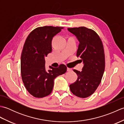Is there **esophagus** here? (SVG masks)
I'll list each match as a JSON object with an SVG mask.
<instances>
[{
	"mask_svg": "<svg viewBox=\"0 0 124 124\" xmlns=\"http://www.w3.org/2000/svg\"><path fill=\"white\" fill-rule=\"evenodd\" d=\"M72 69H70V68H67V71H71Z\"/></svg>",
	"mask_w": 124,
	"mask_h": 124,
	"instance_id": "34e87169",
	"label": "esophagus"
}]
</instances>
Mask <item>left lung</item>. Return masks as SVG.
I'll return each instance as SVG.
<instances>
[{"instance_id": "left-lung-1", "label": "left lung", "mask_w": 124, "mask_h": 124, "mask_svg": "<svg viewBox=\"0 0 124 124\" xmlns=\"http://www.w3.org/2000/svg\"><path fill=\"white\" fill-rule=\"evenodd\" d=\"M79 41L77 56L84 66L81 71L74 69L78 78L70 85L71 92L79 97L93 94L101 81L105 69V56L102 42L93 30L84 27L68 28Z\"/></svg>"}]
</instances>
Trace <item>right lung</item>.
<instances>
[{
  "mask_svg": "<svg viewBox=\"0 0 124 124\" xmlns=\"http://www.w3.org/2000/svg\"><path fill=\"white\" fill-rule=\"evenodd\" d=\"M63 27L44 26L31 31L26 39L21 57L22 79L27 90L37 98L52 93L54 80L67 71L64 64L47 71L45 57L52 52V40Z\"/></svg>",
  "mask_w": 124,
  "mask_h": 124,
  "instance_id": "obj_1",
  "label": "right lung"
}]
</instances>
